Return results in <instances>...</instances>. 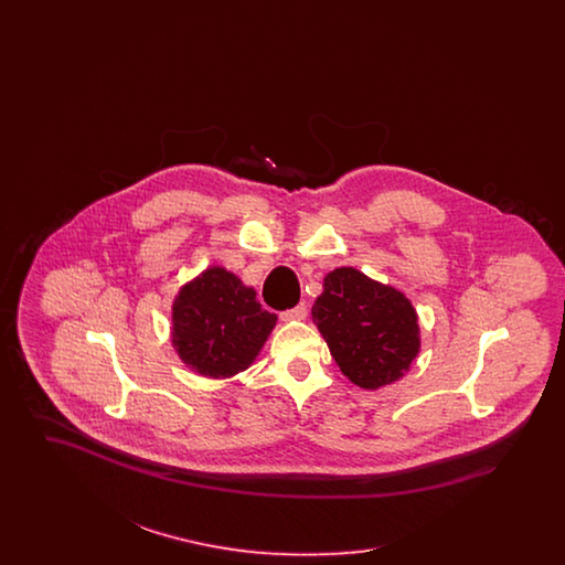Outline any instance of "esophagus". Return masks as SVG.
Returning <instances> with one entry per match:
<instances>
[{"label": "esophagus", "mask_w": 565, "mask_h": 565, "mask_svg": "<svg viewBox=\"0 0 565 565\" xmlns=\"http://www.w3.org/2000/svg\"><path fill=\"white\" fill-rule=\"evenodd\" d=\"M305 318H307V305H296L292 309H288V311L281 313V320H284V322H300V320H305Z\"/></svg>", "instance_id": "obj_1"}]
</instances>
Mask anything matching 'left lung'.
Here are the masks:
<instances>
[{
    "label": "left lung",
    "instance_id": "8db88e82",
    "mask_svg": "<svg viewBox=\"0 0 565 565\" xmlns=\"http://www.w3.org/2000/svg\"><path fill=\"white\" fill-rule=\"evenodd\" d=\"M311 316L341 373L364 390L398 381L419 353L411 300L351 267L326 275Z\"/></svg>",
    "mask_w": 565,
    "mask_h": 565
}]
</instances>
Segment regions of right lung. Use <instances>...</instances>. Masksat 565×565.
<instances>
[{
    "mask_svg": "<svg viewBox=\"0 0 565 565\" xmlns=\"http://www.w3.org/2000/svg\"><path fill=\"white\" fill-rule=\"evenodd\" d=\"M277 316L256 292L222 267L201 273L173 302V348L199 375L226 379L245 371L263 350Z\"/></svg>",
    "mask_w": 565,
    "mask_h": 565,
    "instance_id": "add662e5",
    "label": "right lung"
}]
</instances>
